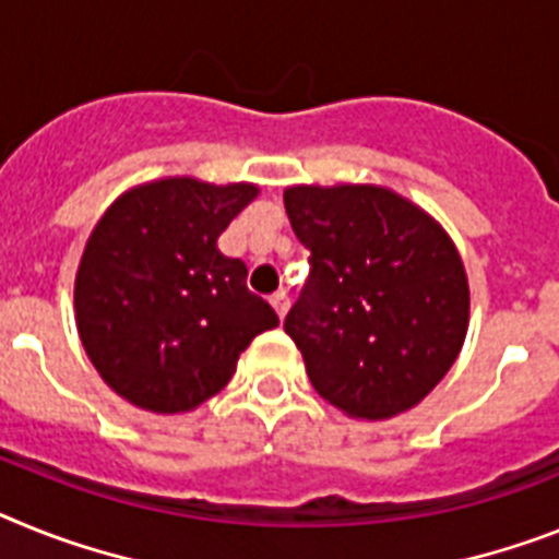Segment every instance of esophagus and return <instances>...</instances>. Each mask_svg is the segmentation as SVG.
Masks as SVG:
<instances>
[{"mask_svg": "<svg viewBox=\"0 0 559 559\" xmlns=\"http://www.w3.org/2000/svg\"><path fill=\"white\" fill-rule=\"evenodd\" d=\"M270 304H272V309L278 312L281 321H284V316H287V312H289V298H287V293H275V295H272V298H270Z\"/></svg>", "mask_w": 559, "mask_h": 559, "instance_id": "1", "label": "esophagus"}]
</instances>
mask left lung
<instances>
[{
	"label": "left lung",
	"instance_id": "1",
	"mask_svg": "<svg viewBox=\"0 0 559 559\" xmlns=\"http://www.w3.org/2000/svg\"><path fill=\"white\" fill-rule=\"evenodd\" d=\"M284 207L312 266L284 330L318 395L360 420L417 406L468 330L466 270L447 229L374 185L287 187Z\"/></svg>",
	"mask_w": 559,
	"mask_h": 559
}]
</instances>
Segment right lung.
Returning <instances> with one entry per match:
<instances>
[{
    "label": "right lung",
    "mask_w": 559,
    "mask_h": 559,
    "mask_svg": "<svg viewBox=\"0 0 559 559\" xmlns=\"http://www.w3.org/2000/svg\"><path fill=\"white\" fill-rule=\"evenodd\" d=\"M255 185L190 176L147 181L112 201L84 243L76 326L102 381L139 409L190 412L218 395L275 309L247 289V264L218 236Z\"/></svg>",
    "instance_id": "1"
}]
</instances>
